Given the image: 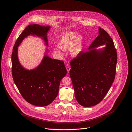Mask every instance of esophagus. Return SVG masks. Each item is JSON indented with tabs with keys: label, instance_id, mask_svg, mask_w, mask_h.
Returning a JSON list of instances; mask_svg holds the SVG:
<instances>
[{
	"label": "esophagus",
	"instance_id": "obj_1",
	"mask_svg": "<svg viewBox=\"0 0 132 132\" xmlns=\"http://www.w3.org/2000/svg\"><path fill=\"white\" fill-rule=\"evenodd\" d=\"M66 70L67 71V72L69 73L70 70H71V67H70V65L69 64H66Z\"/></svg>",
	"mask_w": 132,
	"mask_h": 132
}]
</instances>
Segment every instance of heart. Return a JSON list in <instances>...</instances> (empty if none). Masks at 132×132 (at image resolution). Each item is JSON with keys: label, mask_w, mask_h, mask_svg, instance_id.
I'll return each mask as SVG.
<instances>
[{"label": "heart", "mask_w": 132, "mask_h": 132, "mask_svg": "<svg viewBox=\"0 0 132 132\" xmlns=\"http://www.w3.org/2000/svg\"><path fill=\"white\" fill-rule=\"evenodd\" d=\"M84 39L82 36H78L74 32H68L62 34L58 43L60 49L66 51L71 47V53L73 56H76L80 54L82 49ZM54 52L56 54H61L60 50L55 48Z\"/></svg>", "instance_id": "b5f03b06"}]
</instances>
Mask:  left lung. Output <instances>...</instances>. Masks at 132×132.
Masks as SVG:
<instances>
[{"instance_id":"1","label":"left lung","mask_w":132,"mask_h":132,"mask_svg":"<svg viewBox=\"0 0 132 132\" xmlns=\"http://www.w3.org/2000/svg\"><path fill=\"white\" fill-rule=\"evenodd\" d=\"M99 35L89 47L81 51L71 61V78L74 94L84 107L95 106L102 100L115 79L117 53L113 41L108 33L99 28ZM106 44L98 50L94 48Z\"/></svg>"}]
</instances>
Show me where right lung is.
I'll list each match as a JSON object with an SVG mask.
<instances>
[{"instance_id":"add662e5","label":"right lung","mask_w":132,"mask_h":132,"mask_svg":"<svg viewBox=\"0 0 132 132\" xmlns=\"http://www.w3.org/2000/svg\"><path fill=\"white\" fill-rule=\"evenodd\" d=\"M50 26L28 25L17 39L12 53V74L14 82L23 98L30 104L40 107L47 106L59 93L61 80L67 73L62 60L45 55L40 65L32 70L22 67L18 58V47L30 34L42 37L48 46L47 33Z\"/></svg>"}]
</instances>
